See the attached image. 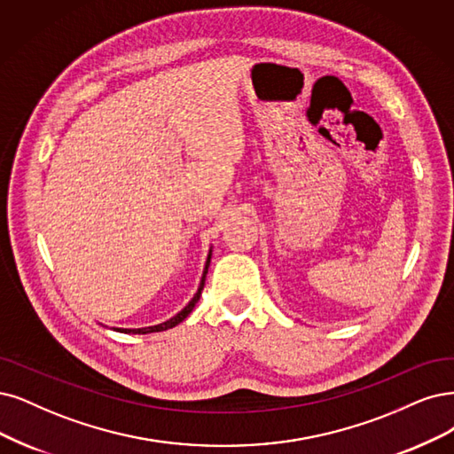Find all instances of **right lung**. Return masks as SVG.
I'll return each instance as SVG.
<instances>
[{"mask_svg":"<svg viewBox=\"0 0 454 454\" xmlns=\"http://www.w3.org/2000/svg\"><path fill=\"white\" fill-rule=\"evenodd\" d=\"M209 262H211V250H209V254H207V260H206V267H204V273H201L200 286H198V290H196L194 297L189 301V305H184V309H181V310H179L176 316H172L170 320H166V322H162V324H157V325H149V327H138V329H121V327H114V329H115V331H120V333L147 334V333H159V331L172 329V327H176L177 324H181V322L184 320V317H187V316L192 312V309L196 307L198 299H200V295H201V290H204V284H206V275H207V267H209Z\"/></svg>","mask_w":454,"mask_h":454,"instance_id":"add662e5","label":"right lung"}]
</instances>
